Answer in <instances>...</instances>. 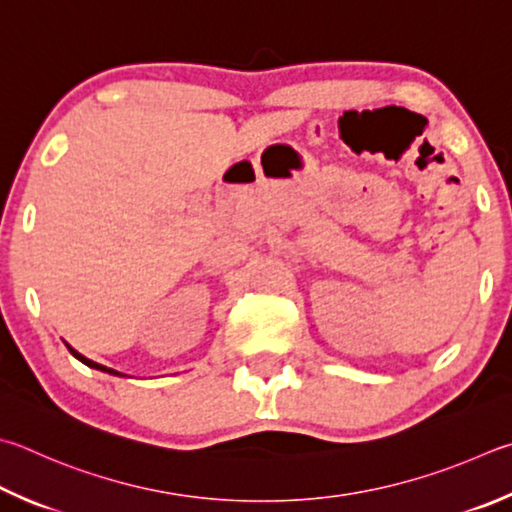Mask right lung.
Listing matches in <instances>:
<instances>
[{"label": "right lung", "instance_id": "add662e5", "mask_svg": "<svg viewBox=\"0 0 512 512\" xmlns=\"http://www.w3.org/2000/svg\"><path fill=\"white\" fill-rule=\"evenodd\" d=\"M69 347V345H67ZM69 351L73 353V356H76L80 362H85V365L87 367H94V369H100V371H109V374H116L118 376V371H114V369H109V367H105V365H98V362H94V360H89V358H85V356H82V353H78L76 349H73V347H69Z\"/></svg>", "mask_w": 512, "mask_h": 512}]
</instances>
